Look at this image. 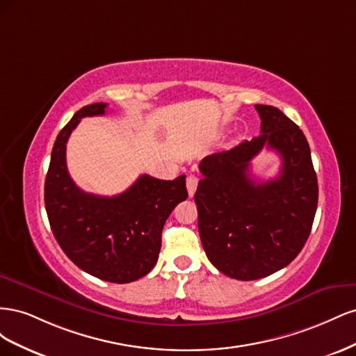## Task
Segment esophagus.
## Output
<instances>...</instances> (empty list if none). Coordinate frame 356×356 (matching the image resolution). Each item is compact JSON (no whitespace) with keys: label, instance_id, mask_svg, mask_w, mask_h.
Masks as SVG:
<instances>
[{"label":"esophagus","instance_id":"1","mask_svg":"<svg viewBox=\"0 0 356 356\" xmlns=\"http://www.w3.org/2000/svg\"><path fill=\"white\" fill-rule=\"evenodd\" d=\"M197 182H199V178L196 175H188L187 177V191H188L190 196L195 195V191L197 188Z\"/></svg>","mask_w":356,"mask_h":356}]
</instances>
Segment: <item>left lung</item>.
<instances>
[{
    "instance_id": "obj_1",
    "label": "left lung",
    "mask_w": 356,
    "mask_h": 356,
    "mask_svg": "<svg viewBox=\"0 0 356 356\" xmlns=\"http://www.w3.org/2000/svg\"><path fill=\"white\" fill-rule=\"evenodd\" d=\"M261 135L204 157L195 202L208 260L224 275L254 281L288 266L309 238L318 179L301 129L276 106L255 105ZM267 146L282 156L280 175L252 180L250 160Z\"/></svg>"
}]
</instances>
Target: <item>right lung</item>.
I'll return each instance as SVG.
<instances>
[{"mask_svg": "<svg viewBox=\"0 0 356 356\" xmlns=\"http://www.w3.org/2000/svg\"><path fill=\"white\" fill-rule=\"evenodd\" d=\"M106 104L86 105L59 132L51 149L44 203L53 234L81 270L113 284H127L156 266L161 230L177 204L188 197L186 175L174 181L141 175L113 197L75 186L67 169V143L83 117L102 115Z\"/></svg>", "mask_w": 356, "mask_h": 356, "instance_id": "add662e5", "label": "right lung"}]
</instances>
